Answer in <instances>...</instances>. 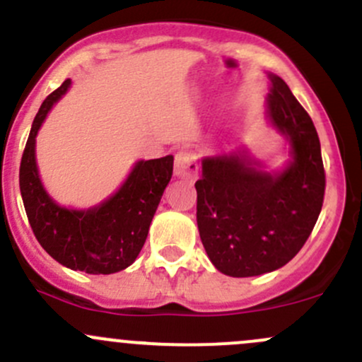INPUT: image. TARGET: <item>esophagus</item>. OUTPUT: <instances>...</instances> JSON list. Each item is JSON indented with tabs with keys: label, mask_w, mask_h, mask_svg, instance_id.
I'll list each match as a JSON object with an SVG mask.
<instances>
[{
	"label": "esophagus",
	"mask_w": 362,
	"mask_h": 362,
	"mask_svg": "<svg viewBox=\"0 0 362 362\" xmlns=\"http://www.w3.org/2000/svg\"><path fill=\"white\" fill-rule=\"evenodd\" d=\"M174 174L182 180H195L199 176V162H197L195 153L189 150H180L176 153V162H174Z\"/></svg>",
	"instance_id": "obj_1"
}]
</instances>
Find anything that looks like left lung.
Returning a JSON list of instances; mask_svg holds the SVG:
<instances>
[{"instance_id": "8db88e82", "label": "left lung", "mask_w": 362, "mask_h": 362, "mask_svg": "<svg viewBox=\"0 0 362 362\" xmlns=\"http://www.w3.org/2000/svg\"><path fill=\"white\" fill-rule=\"evenodd\" d=\"M268 117L291 143L281 173L242 153L207 156L197 188V225L212 264L230 277L284 267L314 230L324 202L320 143L314 122L286 81L270 74Z\"/></svg>"}]
</instances>
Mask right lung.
<instances>
[{
    "mask_svg": "<svg viewBox=\"0 0 362 362\" xmlns=\"http://www.w3.org/2000/svg\"><path fill=\"white\" fill-rule=\"evenodd\" d=\"M66 80L43 100L21 160L18 182L25 214L40 245L61 264L85 274H115L136 262L163 189L173 177L174 156L141 160L122 188L87 211L57 206L45 192L36 167L35 143L50 107L69 88Z\"/></svg>",
    "mask_w": 362,
    "mask_h": 362,
    "instance_id": "1",
    "label": "right lung"
}]
</instances>
